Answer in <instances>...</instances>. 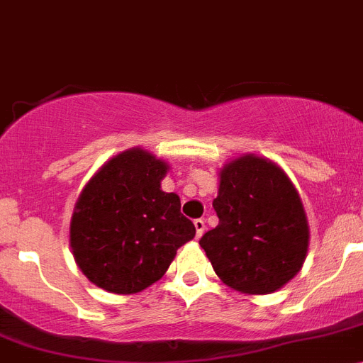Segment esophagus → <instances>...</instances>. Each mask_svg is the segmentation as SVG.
Segmentation results:
<instances>
[{
    "mask_svg": "<svg viewBox=\"0 0 363 363\" xmlns=\"http://www.w3.org/2000/svg\"><path fill=\"white\" fill-rule=\"evenodd\" d=\"M194 226H196V237H198V239H201V235H203V233H205V230H206L205 220H203V219H196L194 220Z\"/></svg>",
    "mask_w": 363,
    "mask_h": 363,
    "instance_id": "34e87169",
    "label": "esophagus"
}]
</instances>
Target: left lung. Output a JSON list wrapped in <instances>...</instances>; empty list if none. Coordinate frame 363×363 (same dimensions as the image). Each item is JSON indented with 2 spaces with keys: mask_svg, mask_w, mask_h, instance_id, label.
Listing matches in <instances>:
<instances>
[{
  "mask_svg": "<svg viewBox=\"0 0 363 363\" xmlns=\"http://www.w3.org/2000/svg\"><path fill=\"white\" fill-rule=\"evenodd\" d=\"M219 224L199 240L220 281L242 294H271L305 264L310 228L298 189L276 162L247 153L219 171Z\"/></svg>",
  "mask_w": 363,
  "mask_h": 363,
  "instance_id": "1",
  "label": "left lung"
}]
</instances>
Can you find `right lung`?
I'll list each match as a JSON object with an SVG mask.
<instances>
[{
  "label": "right lung",
  "mask_w": 363,
  "mask_h": 363,
  "mask_svg": "<svg viewBox=\"0 0 363 363\" xmlns=\"http://www.w3.org/2000/svg\"><path fill=\"white\" fill-rule=\"evenodd\" d=\"M169 164L143 147L106 160L78 196L69 226L76 265L112 294H137L165 274L196 228L178 194L162 191Z\"/></svg>",
  "instance_id": "add662e5"
}]
</instances>
